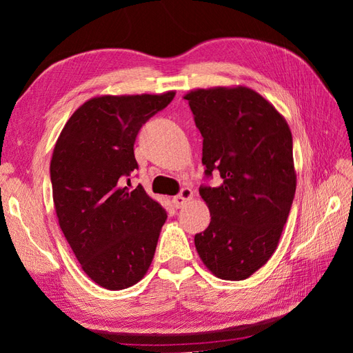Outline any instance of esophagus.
<instances>
[{
  "label": "esophagus",
  "instance_id": "esophagus-1",
  "mask_svg": "<svg viewBox=\"0 0 353 353\" xmlns=\"http://www.w3.org/2000/svg\"><path fill=\"white\" fill-rule=\"evenodd\" d=\"M191 199H193V191H191V188H183L181 193L172 199V203L176 209H179L187 205V201H190Z\"/></svg>",
  "mask_w": 353,
  "mask_h": 353
}]
</instances>
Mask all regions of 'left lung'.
I'll use <instances>...</instances> for the list:
<instances>
[{"label":"left lung","mask_w":353,"mask_h":353,"mask_svg":"<svg viewBox=\"0 0 353 353\" xmlns=\"http://www.w3.org/2000/svg\"><path fill=\"white\" fill-rule=\"evenodd\" d=\"M203 137L206 176L200 187L209 227L194 244L206 268L221 280H245L279 245L296 191L293 138L284 116L248 87L193 90L184 95Z\"/></svg>","instance_id":"obj_1"}]
</instances>
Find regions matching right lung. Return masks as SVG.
Masks as SVG:
<instances>
[{"label": "right lung", "instance_id": "1", "mask_svg": "<svg viewBox=\"0 0 353 353\" xmlns=\"http://www.w3.org/2000/svg\"><path fill=\"white\" fill-rule=\"evenodd\" d=\"M175 91L100 95L74 110L52 152L50 175L59 225L81 268L108 290L140 281L150 268L165 209L141 185H123L138 169L141 126Z\"/></svg>", "mask_w": 353, "mask_h": 353}]
</instances>
